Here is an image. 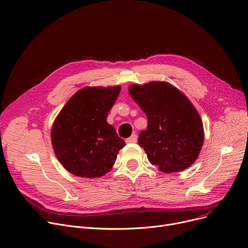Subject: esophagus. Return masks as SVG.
<instances>
[{"label": "esophagus", "instance_id": "esophagus-1", "mask_svg": "<svg viewBox=\"0 0 248 248\" xmlns=\"http://www.w3.org/2000/svg\"><path fill=\"white\" fill-rule=\"evenodd\" d=\"M137 140H138V137L136 134H134L133 136L125 140V142L126 143H135V142H137Z\"/></svg>", "mask_w": 248, "mask_h": 248}]
</instances>
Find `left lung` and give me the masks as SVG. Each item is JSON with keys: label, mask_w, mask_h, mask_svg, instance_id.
Here are the masks:
<instances>
[{"label": "left lung", "mask_w": 248, "mask_h": 248, "mask_svg": "<svg viewBox=\"0 0 248 248\" xmlns=\"http://www.w3.org/2000/svg\"><path fill=\"white\" fill-rule=\"evenodd\" d=\"M128 93L147 118L139 144L164 173L183 171L199 157L204 140L200 113L188 98L167 81L131 85Z\"/></svg>", "instance_id": "left-lung-1"}]
</instances>
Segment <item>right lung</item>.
Returning <instances> with one entry per match:
<instances>
[{"label": "right lung", "instance_id": "right-lung-1", "mask_svg": "<svg viewBox=\"0 0 248 248\" xmlns=\"http://www.w3.org/2000/svg\"><path fill=\"white\" fill-rule=\"evenodd\" d=\"M120 93L121 86L86 87L78 91L57 115L51 131L53 148L62 166L74 175H105L125 145L107 123Z\"/></svg>", "mask_w": 248, "mask_h": 248}]
</instances>
